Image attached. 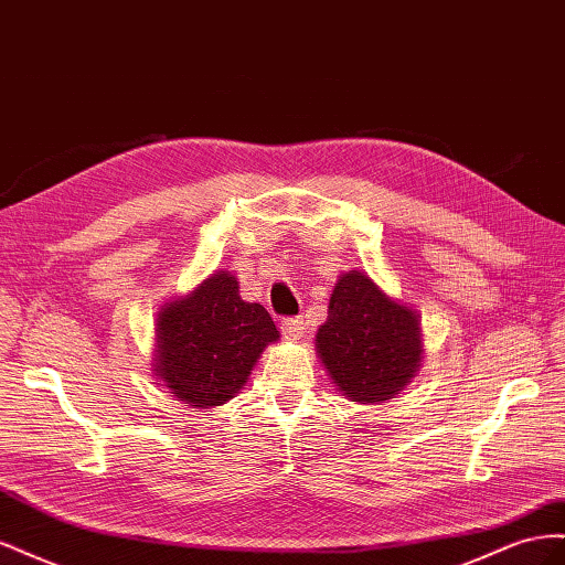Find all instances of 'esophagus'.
<instances>
[{
	"label": "esophagus",
	"instance_id": "1",
	"mask_svg": "<svg viewBox=\"0 0 565 565\" xmlns=\"http://www.w3.org/2000/svg\"><path fill=\"white\" fill-rule=\"evenodd\" d=\"M280 330H282L285 339L297 341V339H301V334L306 330V322H303V318H285L280 322Z\"/></svg>",
	"mask_w": 565,
	"mask_h": 565
}]
</instances>
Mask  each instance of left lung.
I'll return each mask as SVG.
<instances>
[{"mask_svg":"<svg viewBox=\"0 0 565 565\" xmlns=\"http://www.w3.org/2000/svg\"><path fill=\"white\" fill-rule=\"evenodd\" d=\"M316 349L337 388L353 403H384L422 363L419 316L391 299L365 273L339 276Z\"/></svg>","mask_w":565,"mask_h":565,"instance_id":"obj_1","label":"left lung"}]
</instances>
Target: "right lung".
<instances>
[{"label":"right lung","instance_id":"obj_1","mask_svg":"<svg viewBox=\"0 0 565 565\" xmlns=\"http://www.w3.org/2000/svg\"><path fill=\"white\" fill-rule=\"evenodd\" d=\"M156 337V377L179 401L210 409L245 386L256 358L280 332L262 303L241 297L237 278L218 270L162 306Z\"/></svg>","mask_w":565,"mask_h":565}]
</instances>
